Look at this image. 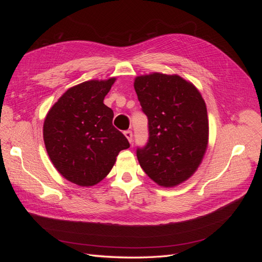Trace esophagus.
Returning <instances> with one entry per match:
<instances>
[{
	"label": "esophagus",
	"instance_id": "obj_1",
	"mask_svg": "<svg viewBox=\"0 0 262 262\" xmlns=\"http://www.w3.org/2000/svg\"><path fill=\"white\" fill-rule=\"evenodd\" d=\"M124 136H125L126 139L129 140V142L131 143V142H132V131H130V130L124 131Z\"/></svg>",
	"mask_w": 262,
	"mask_h": 262
}]
</instances>
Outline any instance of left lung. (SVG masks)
<instances>
[{"instance_id": "left-lung-1", "label": "left lung", "mask_w": 262, "mask_h": 262, "mask_svg": "<svg viewBox=\"0 0 262 262\" xmlns=\"http://www.w3.org/2000/svg\"><path fill=\"white\" fill-rule=\"evenodd\" d=\"M148 120V139L137 148L141 167L160 186H176L198 168L205 153L209 121L195 87L178 75L153 73L134 81Z\"/></svg>"}]
</instances>
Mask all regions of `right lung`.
Instances as JSON below:
<instances>
[{
	"label": "right lung",
	"instance_id": "1",
	"mask_svg": "<svg viewBox=\"0 0 262 262\" xmlns=\"http://www.w3.org/2000/svg\"><path fill=\"white\" fill-rule=\"evenodd\" d=\"M116 78L89 81L68 90L49 110L43 140L54 167L83 187L98 184L112 170L116 157L130 147L113 125L114 112L104 98Z\"/></svg>",
	"mask_w": 262,
	"mask_h": 262
}]
</instances>
